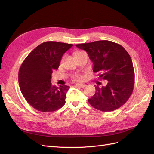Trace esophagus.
<instances>
[{"label": "esophagus", "mask_w": 154, "mask_h": 154, "mask_svg": "<svg viewBox=\"0 0 154 154\" xmlns=\"http://www.w3.org/2000/svg\"><path fill=\"white\" fill-rule=\"evenodd\" d=\"M76 86L78 87H80V88H84L86 86V85L83 84V83H76Z\"/></svg>", "instance_id": "1"}]
</instances>
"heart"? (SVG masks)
<instances>
[{"label":"heart","mask_w":154,"mask_h":154,"mask_svg":"<svg viewBox=\"0 0 154 154\" xmlns=\"http://www.w3.org/2000/svg\"><path fill=\"white\" fill-rule=\"evenodd\" d=\"M72 80L74 81H82L83 80V76L80 74H76L72 77Z\"/></svg>","instance_id":"1"}]
</instances>
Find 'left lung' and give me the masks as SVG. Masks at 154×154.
<instances>
[{"instance_id": "8db88e82", "label": "left lung", "mask_w": 154, "mask_h": 154, "mask_svg": "<svg viewBox=\"0 0 154 154\" xmlns=\"http://www.w3.org/2000/svg\"><path fill=\"white\" fill-rule=\"evenodd\" d=\"M85 50L94 65L93 71L99 72L106 86H96V92L89 103L102 112L119 109L128 100L134 86V70L132 59L122 45L109 40L76 44Z\"/></svg>"}]
</instances>
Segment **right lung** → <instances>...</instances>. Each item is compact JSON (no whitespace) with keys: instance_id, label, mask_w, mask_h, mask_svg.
Returning a JSON list of instances; mask_svg holds the SVG:
<instances>
[{"instance_id":"obj_1","label":"right lung","mask_w":154,"mask_h":154,"mask_svg":"<svg viewBox=\"0 0 154 154\" xmlns=\"http://www.w3.org/2000/svg\"><path fill=\"white\" fill-rule=\"evenodd\" d=\"M73 45L45 42L37 46L22 62L18 72V83L22 95L36 110L49 112L66 103L69 87L53 86L51 74L60 66L63 54Z\"/></svg>"}]
</instances>
